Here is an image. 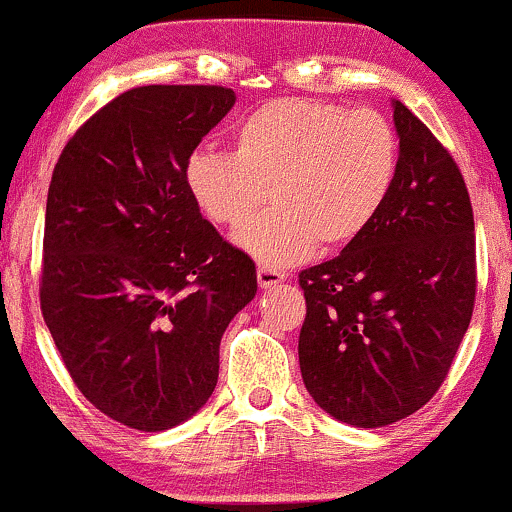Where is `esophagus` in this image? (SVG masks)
<instances>
[{
  "label": "esophagus",
  "mask_w": 512,
  "mask_h": 512,
  "mask_svg": "<svg viewBox=\"0 0 512 512\" xmlns=\"http://www.w3.org/2000/svg\"><path fill=\"white\" fill-rule=\"evenodd\" d=\"M284 279H286L284 272H279V269L274 267H267V264H262V267L257 269V284H260V289H274V286H279Z\"/></svg>",
  "instance_id": "esophagus-1"
}]
</instances>
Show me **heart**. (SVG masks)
<instances>
[{
	"instance_id": "b5f03b06",
	"label": "heart",
	"mask_w": 512,
	"mask_h": 512,
	"mask_svg": "<svg viewBox=\"0 0 512 512\" xmlns=\"http://www.w3.org/2000/svg\"><path fill=\"white\" fill-rule=\"evenodd\" d=\"M399 144L378 110L281 98L233 129V154L195 151L185 185L216 226L238 223L273 187L277 207L238 228L236 245L267 267L344 248L368 231L397 178Z\"/></svg>"
}]
</instances>
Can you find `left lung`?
I'll use <instances>...</instances> for the list:
<instances>
[{"mask_svg": "<svg viewBox=\"0 0 512 512\" xmlns=\"http://www.w3.org/2000/svg\"><path fill=\"white\" fill-rule=\"evenodd\" d=\"M397 178L383 211L330 262L298 276L305 390L342 424L380 428L436 395L477 291L474 216L443 144L392 98Z\"/></svg>", "mask_w": 512, "mask_h": 512, "instance_id": "obj_1", "label": "left lung"}]
</instances>
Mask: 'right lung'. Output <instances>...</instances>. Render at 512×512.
<instances>
[{"instance_id": "obj_1", "label": "right lung", "mask_w": 512, "mask_h": 512, "mask_svg": "<svg viewBox=\"0 0 512 512\" xmlns=\"http://www.w3.org/2000/svg\"><path fill=\"white\" fill-rule=\"evenodd\" d=\"M236 103L223 86H139L64 146L45 209L40 308L88 402L137 431L207 404L255 262L219 236L185 163Z\"/></svg>"}]
</instances>
